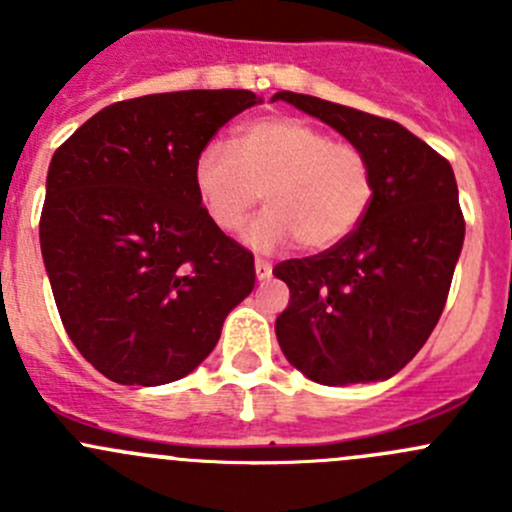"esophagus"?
<instances>
[{
	"label": "esophagus",
	"instance_id": "esophagus-1",
	"mask_svg": "<svg viewBox=\"0 0 512 512\" xmlns=\"http://www.w3.org/2000/svg\"><path fill=\"white\" fill-rule=\"evenodd\" d=\"M255 275L257 280H270L272 277V265L267 260H255Z\"/></svg>",
	"mask_w": 512,
	"mask_h": 512
}]
</instances>
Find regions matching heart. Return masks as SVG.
Segmentation results:
<instances>
[{
    "mask_svg": "<svg viewBox=\"0 0 512 512\" xmlns=\"http://www.w3.org/2000/svg\"><path fill=\"white\" fill-rule=\"evenodd\" d=\"M193 188L210 223L237 230L257 200L262 213L242 240L275 252L299 240L304 250L337 247L366 218L374 170L361 148L332 141L302 118H260L240 128L235 151L208 143L193 163Z\"/></svg>",
    "mask_w": 512,
    "mask_h": 512,
    "instance_id": "b5f03b06",
    "label": "heart"
}]
</instances>
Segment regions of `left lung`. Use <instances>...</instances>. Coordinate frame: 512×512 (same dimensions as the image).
<instances>
[{
	"label": "left lung",
	"instance_id": "1",
	"mask_svg": "<svg viewBox=\"0 0 512 512\" xmlns=\"http://www.w3.org/2000/svg\"><path fill=\"white\" fill-rule=\"evenodd\" d=\"M277 98L342 133L374 170L371 208L347 240L272 270L289 287L277 342L317 384L386 381L414 359L446 307L466 237L456 175L401 123L317 96Z\"/></svg>",
	"mask_w": 512,
	"mask_h": 512
}]
</instances>
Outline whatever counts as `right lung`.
Returning <instances> with one entry per match:
<instances>
[{
  "mask_svg": "<svg viewBox=\"0 0 512 512\" xmlns=\"http://www.w3.org/2000/svg\"><path fill=\"white\" fill-rule=\"evenodd\" d=\"M255 103L242 89L118 101L51 158L41 257L66 334L106 379L188 376L255 287L252 252L210 223L193 188L198 153Z\"/></svg>",
  "mask_w": 512,
  "mask_h": 512,
  "instance_id": "right-lung-1",
  "label": "right lung"
}]
</instances>
